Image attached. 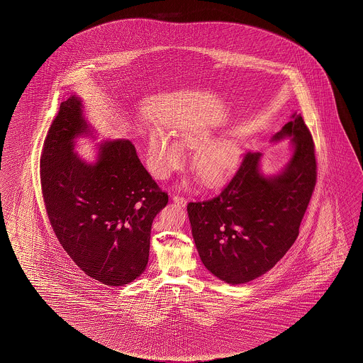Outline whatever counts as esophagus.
Returning a JSON list of instances; mask_svg holds the SVG:
<instances>
[{
	"instance_id": "1",
	"label": "esophagus",
	"mask_w": 363,
	"mask_h": 363,
	"mask_svg": "<svg viewBox=\"0 0 363 363\" xmlns=\"http://www.w3.org/2000/svg\"><path fill=\"white\" fill-rule=\"evenodd\" d=\"M173 201L179 202V203H184L186 199L184 196H179V195H173Z\"/></svg>"
}]
</instances>
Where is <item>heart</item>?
<instances>
[{"label":"heart","instance_id":"obj_1","mask_svg":"<svg viewBox=\"0 0 363 363\" xmlns=\"http://www.w3.org/2000/svg\"><path fill=\"white\" fill-rule=\"evenodd\" d=\"M184 148L197 149L192 166L202 182L215 184L225 179L239 158V147L232 139H214L201 131H184L179 134ZM150 167L157 177L166 179L181 164L184 155L177 144L172 143L160 131L149 135Z\"/></svg>","mask_w":363,"mask_h":363}]
</instances>
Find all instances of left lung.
I'll list each match as a JSON object with an SVG mask.
<instances>
[{
    "mask_svg": "<svg viewBox=\"0 0 363 363\" xmlns=\"http://www.w3.org/2000/svg\"><path fill=\"white\" fill-rule=\"evenodd\" d=\"M274 140L292 137L294 155L274 177L259 173V152L244 153L237 172L216 196L187 205L202 263L232 285L266 274L285 256L316 184L315 144L301 115H294Z\"/></svg>",
    "mask_w": 363,
    "mask_h": 363,
    "instance_id": "left-lung-1",
    "label": "left lung"
}]
</instances>
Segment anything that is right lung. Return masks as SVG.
<instances>
[{
    "label": "right lung",
    "mask_w": 363,
    "mask_h": 363,
    "mask_svg": "<svg viewBox=\"0 0 363 363\" xmlns=\"http://www.w3.org/2000/svg\"><path fill=\"white\" fill-rule=\"evenodd\" d=\"M87 128L77 97L60 104L40 157L43 200L72 261L101 284L126 285L147 267L152 223L168 194L129 140L101 145L96 164L81 161L73 139Z\"/></svg>",
    "instance_id": "obj_1"
}]
</instances>
